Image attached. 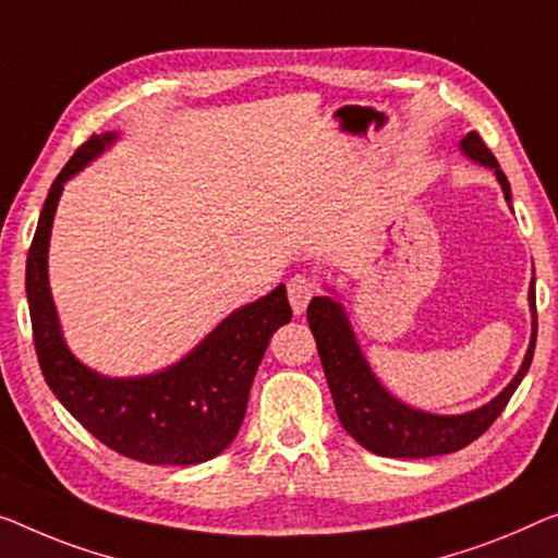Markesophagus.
I'll return each mask as SVG.
<instances>
[{"instance_id":"1","label":"esophagus","mask_w":558,"mask_h":558,"mask_svg":"<svg viewBox=\"0 0 558 558\" xmlns=\"http://www.w3.org/2000/svg\"><path fill=\"white\" fill-rule=\"evenodd\" d=\"M318 293H320L318 280L305 276V272H298V276L288 280V298H290V305H293L295 315H303L307 303H311Z\"/></svg>"}]
</instances>
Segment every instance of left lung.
I'll list each match as a JSON object with an SVG mask.
<instances>
[{"instance_id":"8db88e82","label":"left lung","mask_w":558,"mask_h":558,"mask_svg":"<svg viewBox=\"0 0 558 558\" xmlns=\"http://www.w3.org/2000/svg\"><path fill=\"white\" fill-rule=\"evenodd\" d=\"M463 153L473 160L488 165L496 170V178L501 182L504 195L511 203V187L504 170L498 168L492 149L476 130L463 137ZM531 313H534V336L521 371L501 396H496L484 409L463 413V415H434L413 411L393 396H388L384 386L373 376L368 363H365L361 348L355 345V338L348 326L343 311L330 298H313L307 305V323L318 343V355L326 373L332 403L343 428L351 434L363 448L371 453L386 456V459H428V456H444L461 451L473 444L478 436H484L492 423L501 415L506 403L511 401L513 390L519 388L521 378L526 376L531 359L536 348V290L534 282L529 288Z\"/></svg>"}]
</instances>
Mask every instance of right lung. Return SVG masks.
<instances>
[{"label":"right lung","instance_id":"right-lung-1","mask_svg":"<svg viewBox=\"0 0 558 558\" xmlns=\"http://www.w3.org/2000/svg\"><path fill=\"white\" fill-rule=\"evenodd\" d=\"M89 135L49 187L27 255V301L37 361L60 403L107 448L153 465H193L226 451L245 418L251 386L272 332L293 318L286 288L240 307L187 359L147 378L112 380L66 351L47 282V245L64 180L110 145Z\"/></svg>","mask_w":558,"mask_h":558}]
</instances>
